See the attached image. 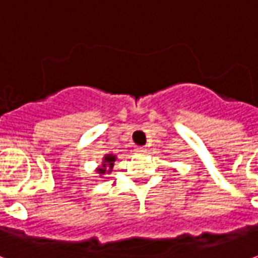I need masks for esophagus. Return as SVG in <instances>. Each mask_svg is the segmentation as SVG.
I'll return each instance as SVG.
<instances>
[{
  "label": "esophagus",
  "mask_w": 258,
  "mask_h": 258,
  "mask_svg": "<svg viewBox=\"0 0 258 258\" xmlns=\"http://www.w3.org/2000/svg\"><path fill=\"white\" fill-rule=\"evenodd\" d=\"M134 151L137 152V153H146V151H148V149H146L145 146H137Z\"/></svg>",
  "instance_id": "esophagus-1"
}]
</instances>
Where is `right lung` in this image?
I'll return each mask as SVG.
<instances>
[{
	"label": "right lung",
	"mask_w": 258,
	"mask_h": 258,
	"mask_svg": "<svg viewBox=\"0 0 258 258\" xmlns=\"http://www.w3.org/2000/svg\"><path fill=\"white\" fill-rule=\"evenodd\" d=\"M116 160V156H113V155H106V156L103 157V164H102V168H98V173L103 175V174H109L112 171L113 167V162ZM106 167H109V169H106Z\"/></svg>",
	"instance_id": "right-lung-1"
}]
</instances>
